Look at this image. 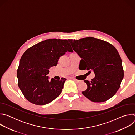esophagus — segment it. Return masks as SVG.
<instances>
[{
  "instance_id": "obj_1",
  "label": "esophagus",
  "mask_w": 135,
  "mask_h": 135,
  "mask_svg": "<svg viewBox=\"0 0 135 135\" xmlns=\"http://www.w3.org/2000/svg\"><path fill=\"white\" fill-rule=\"evenodd\" d=\"M73 80H74L76 83H79L81 82V81H80V80H76V79H73Z\"/></svg>"
}]
</instances>
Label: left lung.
Returning a JSON list of instances; mask_svg holds the SVG:
<instances>
[{
    "label": "left lung",
    "mask_w": 135,
    "mask_h": 135,
    "mask_svg": "<svg viewBox=\"0 0 135 135\" xmlns=\"http://www.w3.org/2000/svg\"><path fill=\"white\" fill-rule=\"evenodd\" d=\"M73 49L81 57L80 69L93 70L95 77L84 80L87 89L82 94L93 102H104L120 87L124 77L122 60L113 45L102 40L88 37L68 40Z\"/></svg>",
    "instance_id": "obj_1"
}]
</instances>
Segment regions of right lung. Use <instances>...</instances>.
<instances>
[{
  "label": "right lung",
  "instance_id": "add662e5",
  "mask_svg": "<svg viewBox=\"0 0 135 135\" xmlns=\"http://www.w3.org/2000/svg\"><path fill=\"white\" fill-rule=\"evenodd\" d=\"M73 52L67 40L49 39L28 49L20 60L17 70L18 86L30 103L44 105L60 95L66 79L49 81L50 68L56 66L59 57Z\"/></svg>",
  "mask_w": 135,
  "mask_h": 135
}]
</instances>
